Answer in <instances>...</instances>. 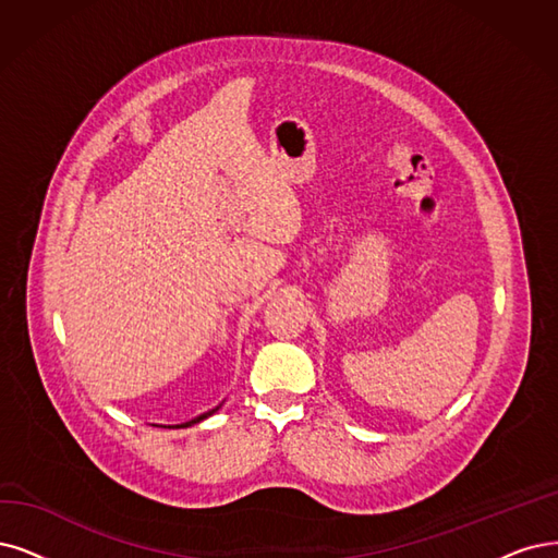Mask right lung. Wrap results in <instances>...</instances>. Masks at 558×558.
Wrapping results in <instances>:
<instances>
[{
  "instance_id": "obj_1",
  "label": "right lung",
  "mask_w": 558,
  "mask_h": 558,
  "mask_svg": "<svg viewBox=\"0 0 558 558\" xmlns=\"http://www.w3.org/2000/svg\"><path fill=\"white\" fill-rule=\"evenodd\" d=\"M216 411V409H214ZM214 411H206V414H202V416H197V418H193V421H189V423H181V425H170V427H189V425H195V423H199V421H204V418H209Z\"/></svg>"
}]
</instances>
